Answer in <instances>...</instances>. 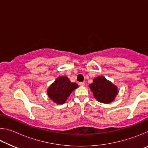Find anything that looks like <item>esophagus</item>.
Returning a JSON list of instances; mask_svg holds the SVG:
<instances>
[{
    "mask_svg": "<svg viewBox=\"0 0 148 148\" xmlns=\"http://www.w3.org/2000/svg\"><path fill=\"white\" fill-rule=\"evenodd\" d=\"M79 86H85V83L84 82H79Z\"/></svg>",
    "mask_w": 148,
    "mask_h": 148,
    "instance_id": "obj_1",
    "label": "esophagus"
}]
</instances>
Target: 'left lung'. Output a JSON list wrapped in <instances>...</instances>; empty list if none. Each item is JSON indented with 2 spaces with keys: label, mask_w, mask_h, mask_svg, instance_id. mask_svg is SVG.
I'll return each instance as SVG.
<instances>
[{
  "label": "left lung",
  "mask_w": 148,
  "mask_h": 148,
  "mask_svg": "<svg viewBox=\"0 0 148 148\" xmlns=\"http://www.w3.org/2000/svg\"><path fill=\"white\" fill-rule=\"evenodd\" d=\"M89 87L97 101L108 104L114 100L118 93L117 86L107 80L104 76H99L93 79Z\"/></svg>",
  "instance_id": "8db88e82"
}]
</instances>
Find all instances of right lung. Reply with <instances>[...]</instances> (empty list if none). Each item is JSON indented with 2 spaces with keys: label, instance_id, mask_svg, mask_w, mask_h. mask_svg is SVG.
<instances>
[{
  "label": "right lung",
  "instance_id": "1",
  "mask_svg": "<svg viewBox=\"0 0 148 148\" xmlns=\"http://www.w3.org/2000/svg\"><path fill=\"white\" fill-rule=\"evenodd\" d=\"M77 87L78 85L72 83L68 77L60 76L49 87L47 91V95L54 102L62 104L66 102L71 92Z\"/></svg>",
  "mask_w": 148,
  "mask_h": 148
}]
</instances>
